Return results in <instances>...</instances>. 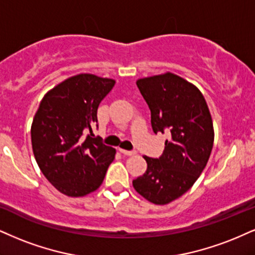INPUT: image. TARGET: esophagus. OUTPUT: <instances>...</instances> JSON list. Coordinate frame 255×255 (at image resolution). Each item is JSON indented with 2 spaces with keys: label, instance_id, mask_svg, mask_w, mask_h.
<instances>
[{
  "label": "esophagus",
  "instance_id": "obj_1",
  "mask_svg": "<svg viewBox=\"0 0 255 255\" xmlns=\"http://www.w3.org/2000/svg\"><path fill=\"white\" fill-rule=\"evenodd\" d=\"M120 152H121L122 154H125V155H134V154H136V151H127V149H122V148H120Z\"/></svg>",
  "mask_w": 255,
  "mask_h": 255
}]
</instances>
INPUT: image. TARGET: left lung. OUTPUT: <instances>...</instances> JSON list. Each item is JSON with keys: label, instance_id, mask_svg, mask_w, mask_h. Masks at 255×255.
Instances as JSON below:
<instances>
[{"label": "left lung", "instance_id": "left-lung-1", "mask_svg": "<svg viewBox=\"0 0 255 255\" xmlns=\"http://www.w3.org/2000/svg\"><path fill=\"white\" fill-rule=\"evenodd\" d=\"M151 110L153 131H167L160 157H143L147 170L133 180L137 194L164 205L194 185L209 160L214 145L213 120L197 87L166 72L136 81Z\"/></svg>", "mask_w": 255, "mask_h": 255}]
</instances>
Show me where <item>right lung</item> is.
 <instances>
[{
	"label": "right lung",
	"mask_w": 255,
	"mask_h": 255,
	"mask_svg": "<svg viewBox=\"0 0 255 255\" xmlns=\"http://www.w3.org/2000/svg\"><path fill=\"white\" fill-rule=\"evenodd\" d=\"M114 79L91 73L72 76L51 89L40 102L30 128L35 160L61 194L83 197L102 184L116 149L93 137L101 101ZM89 129L85 139L82 130Z\"/></svg>",
	"instance_id": "obj_1"
}]
</instances>
